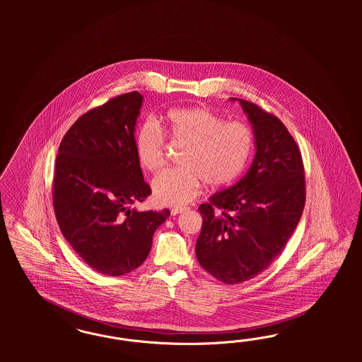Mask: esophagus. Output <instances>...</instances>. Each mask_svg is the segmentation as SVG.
I'll return each instance as SVG.
<instances>
[{"label": "esophagus", "instance_id": "34e87169", "mask_svg": "<svg viewBox=\"0 0 362 362\" xmlns=\"http://www.w3.org/2000/svg\"><path fill=\"white\" fill-rule=\"evenodd\" d=\"M183 211H185V209H182V207H180V209H171V215H173V216H175V215H179V214H182Z\"/></svg>", "mask_w": 362, "mask_h": 362}]
</instances>
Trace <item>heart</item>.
<instances>
[{
	"label": "heart",
	"instance_id": "heart-1",
	"mask_svg": "<svg viewBox=\"0 0 362 362\" xmlns=\"http://www.w3.org/2000/svg\"><path fill=\"white\" fill-rule=\"evenodd\" d=\"M159 126L171 142L186 144L180 156L182 168L165 170L153 177V200L160 206H186L199 195L202 182L209 187L228 186L250 162L252 130L243 122H224L207 107L168 110ZM161 132L151 122H144L135 132V155L147 171H156L163 165Z\"/></svg>",
	"mask_w": 362,
	"mask_h": 362
}]
</instances>
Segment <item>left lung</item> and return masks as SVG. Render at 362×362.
<instances>
[{
	"instance_id": "obj_1",
	"label": "left lung",
	"mask_w": 362,
	"mask_h": 362,
	"mask_svg": "<svg viewBox=\"0 0 362 362\" xmlns=\"http://www.w3.org/2000/svg\"><path fill=\"white\" fill-rule=\"evenodd\" d=\"M239 102L252 124L256 153L238 183L199 207L197 262L215 279L239 284L268 268L296 230L305 206L301 153L284 123L252 102Z\"/></svg>"
}]
</instances>
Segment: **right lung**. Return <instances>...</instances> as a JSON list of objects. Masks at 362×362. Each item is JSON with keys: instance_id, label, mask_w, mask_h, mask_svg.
Wrapping results in <instances>:
<instances>
[{"instance_id": "add662e5", "label": "right lung", "mask_w": 362, "mask_h": 362, "mask_svg": "<svg viewBox=\"0 0 362 362\" xmlns=\"http://www.w3.org/2000/svg\"><path fill=\"white\" fill-rule=\"evenodd\" d=\"M142 103V94L132 91L90 110L66 132L57 155L53 204L59 230L105 276L138 268L170 216L168 209L132 207L151 194L134 150Z\"/></svg>"}]
</instances>
